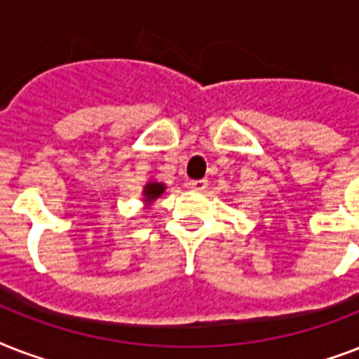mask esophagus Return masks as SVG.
<instances>
[{
	"label": "esophagus",
	"instance_id": "esophagus-1",
	"mask_svg": "<svg viewBox=\"0 0 359 359\" xmlns=\"http://www.w3.org/2000/svg\"><path fill=\"white\" fill-rule=\"evenodd\" d=\"M188 186H190V188H191V190H194V191H203V190H205V188H207V186H208V180H207V179L190 180V182H188Z\"/></svg>",
	"mask_w": 359,
	"mask_h": 359
}]
</instances>
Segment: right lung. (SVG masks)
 I'll return each instance as SVG.
<instances>
[{"label": "right lung", "mask_w": 359, "mask_h": 359, "mask_svg": "<svg viewBox=\"0 0 359 359\" xmlns=\"http://www.w3.org/2000/svg\"><path fill=\"white\" fill-rule=\"evenodd\" d=\"M163 191H165V184H163V182H154V180H151V182H147L145 188H143V201H145L147 205H151L154 199H158V197L162 196Z\"/></svg>", "instance_id": "right-lung-1"}]
</instances>
